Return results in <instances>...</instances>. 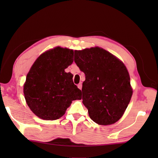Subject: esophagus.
Masks as SVG:
<instances>
[{"instance_id":"34e87169","label":"esophagus","mask_w":158,"mask_h":158,"mask_svg":"<svg viewBox=\"0 0 158 158\" xmlns=\"http://www.w3.org/2000/svg\"><path fill=\"white\" fill-rule=\"evenodd\" d=\"M78 88L80 89H82V84H81V83L78 84Z\"/></svg>"}]
</instances>
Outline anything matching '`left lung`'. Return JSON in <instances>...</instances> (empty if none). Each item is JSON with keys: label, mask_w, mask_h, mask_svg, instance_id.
<instances>
[{"label": "left lung", "mask_w": 158, "mask_h": 158, "mask_svg": "<svg viewBox=\"0 0 158 158\" xmlns=\"http://www.w3.org/2000/svg\"><path fill=\"white\" fill-rule=\"evenodd\" d=\"M74 60L85 74L82 103L91 119L102 125L118 121L132 95L130 76L125 64L99 47L74 51Z\"/></svg>", "instance_id": "left-lung-1"}]
</instances>
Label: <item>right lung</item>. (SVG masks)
Here are the masks:
<instances>
[{
  "label": "right lung",
  "mask_w": 158,
  "mask_h": 158,
  "mask_svg": "<svg viewBox=\"0 0 158 158\" xmlns=\"http://www.w3.org/2000/svg\"><path fill=\"white\" fill-rule=\"evenodd\" d=\"M73 50L57 47L40 55L27 74L23 85L26 103L35 115L44 120L63 116L73 100L82 99L73 75L64 69L73 62Z\"/></svg>",
  "instance_id": "obj_1"
}]
</instances>
